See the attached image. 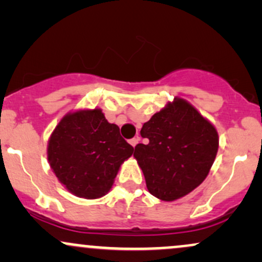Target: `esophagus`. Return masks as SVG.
Here are the masks:
<instances>
[{
	"label": "esophagus",
	"instance_id": "obj_1",
	"mask_svg": "<svg viewBox=\"0 0 262 262\" xmlns=\"http://www.w3.org/2000/svg\"><path fill=\"white\" fill-rule=\"evenodd\" d=\"M139 140H140L139 137H135V138H133V139H130V141H129V143H130L132 146H134V148H135V145H137V144L139 143Z\"/></svg>",
	"mask_w": 262,
	"mask_h": 262
}]
</instances>
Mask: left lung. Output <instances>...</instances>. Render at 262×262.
Returning a JSON list of instances; mask_svg holds the SVG:
<instances>
[{
    "mask_svg": "<svg viewBox=\"0 0 262 262\" xmlns=\"http://www.w3.org/2000/svg\"><path fill=\"white\" fill-rule=\"evenodd\" d=\"M140 134L149 141L135 146L134 158L148 191L166 202L198 187L218 151L217 129L183 98L176 97L155 113Z\"/></svg>",
    "mask_w": 262,
    "mask_h": 262,
    "instance_id": "left-lung-1",
    "label": "left lung"
}]
</instances>
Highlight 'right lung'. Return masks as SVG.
Returning <instances> with one entry per match:
<instances>
[{
    "mask_svg": "<svg viewBox=\"0 0 262 262\" xmlns=\"http://www.w3.org/2000/svg\"><path fill=\"white\" fill-rule=\"evenodd\" d=\"M134 148L100 108L65 114L48 141L53 172L75 196L96 200L112 188L121 165Z\"/></svg>",
    "mask_w": 262,
    "mask_h": 262,
    "instance_id": "obj_1",
    "label": "right lung"
}]
</instances>
